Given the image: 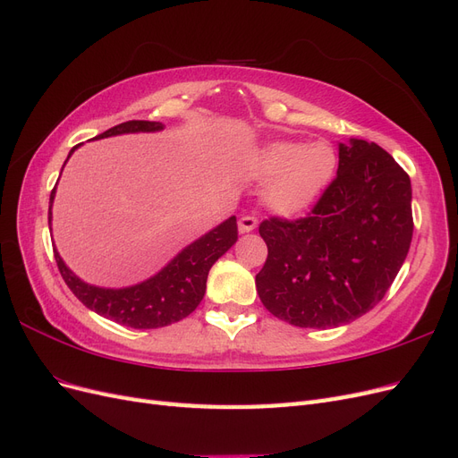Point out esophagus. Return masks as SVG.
Segmentation results:
<instances>
[{
	"mask_svg": "<svg viewBox=\"0 0 458 458\" xmlns=\"http://www.w3.org/2000/svg\"><path fill=\"white\" fill-rule=\"evenodd\" d=\"M258 227V219L254 217V216H242L241 219H239V231L241 233H250V231H254Z\"/></svg>",
	"mask_w": 458,
	"mask_h": 458,
	"instance_id": "1",
	"label": "esophagus"
}]
</instances>
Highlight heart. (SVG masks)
Segmentation results:
<instances>
[{"label": "heart", "mask_w": 458, "mask_h": 458, "mask_svg": "<svg viewBox=\"0 0 458 458\" xmlns=\"http://www.w3.org/2000/svg\"><path fill=\"white\" fill-rule=\"evenodd\" d=\"M336 170V152L328 143L276 141L252 160V174L269 179L263 200L275 214L296 216L321 197Z\"/></svg>", "instance_id": "1"}]
</instances>
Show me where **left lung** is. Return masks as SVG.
I'll return each mask as SVG.
<instances>
[{"label":"left lung","instance_id":"left-lung-1","mask_svg":"<svg viewBox=\"0 0 458 458\" xmlns=\"http://www.w3.org/2000/svg\"><path fill=\"white\" fill-rule=\"evenodd\" d=\"M411 179L377 143H340L338 174L306 217L259 224L267 259L256 290L301 328L348 325L386 296L412 239Z\"/></svg>","mask_w":458,"mask_h":458}]
</instances>
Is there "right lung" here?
Masks as SVG:
<instances>
[{
  "label": "right lung",
  "instance_id": "add662e5",
  "mask_svg": "<svg viewBox=\"0 0 458 458\" xmlns=\"http://www.w3.org/2000/svg\"><path fill=\"white\" fill-rule=\"evenodd\" d=\"M164 126L160 122L150 120H130L97 135L103 137L135 133V131H158ZM78 147V145H76ZM74 147V148H76ZM71 150V155L74 152ZM68 155V157H71ZM55 199V187L49 197V221H51V202ZM239 239L237 217H229L224 224L206 233L204 237L189 244L185 250L179 252L168 266L158 275L150 276L148 281L130 288H99L86 284L64 266L59 252H55V261L61 271L66 286L72 294L91 311L110 318L118 325L131 328H160L182 321L187 315L197 310L206 293L208 271L217 258L224 256Z\"/></svg>",
  "mask_w": 458,
  "mask_h": 458
}]
</instances>
